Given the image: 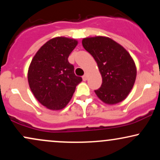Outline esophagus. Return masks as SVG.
Wrapping results in <instances>:
<instances>
[{
    "mask_svg": "<svg viewBox=\"0 0 160 160\" xmlns=\"http://www.w3.org/2000/svg\"><path fill=\"white\" fill-rule=\"evenodd\" d=\"M87 78H88V74L87 73H86V74L82 76V80H83V81H86V80H87Z\"/></svg>",
    "mask_w": 160,
    "mask_h": 160,
    "instance_id": "1",
    "label": "esophagus"
}]
</instances>
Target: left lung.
Masks as SVG:
<instances>
[{
  "mask_svg": "<svg viewBox=\"0 0 160 160\" xmlns=\"http://www.w3.org/2000/svg\"><path fill=\"white\" fill-rule=\"evenodd\" d=\"M82 43L95 58L102 77V86L95 90L97 96L108 104L123 101L132 89L137 74L129 53L105 37L84 38Z\"/></svg>",
  "mask_w": 160,
  "mask_h": 160,
  "instance_id": "1",
  "label": "left lung"
}]
</instances>
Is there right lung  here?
Returning <instances> with one entry per match:
<instances>
[{"label": "right lung", "instance_id": "right-lung-1", "mask_svg": "<svg viewBox=\"0 0 160 160\" xmlns=\"http://www.w3.org/2000/svg\"><path fill=\"white\" fill-rule=\"evenodd\" d=\"M77 45L74 39L52 38L40 47L31 62L28 72L29 86L37 100L48 109L65 108L82 81L68 60Z\"/></svg>", "mask_w": 160, "mask_h": 160}]
</instances>
